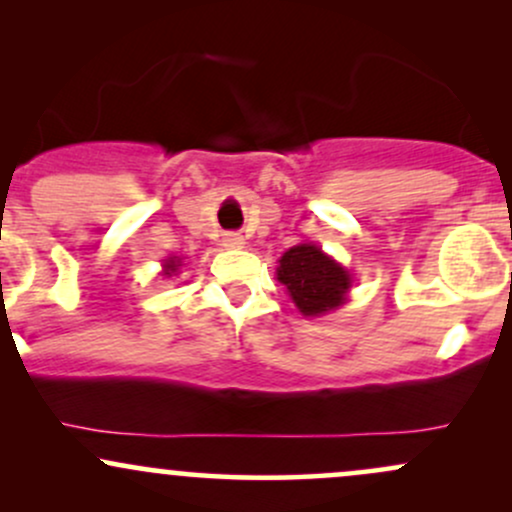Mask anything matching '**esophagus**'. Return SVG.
<instances>
[{"label":"esophagus","instance_id":"34e87169","mask_svg":"<svg viewBox=\"0 0 512 512\" xmlns=\"http://www.w3.org/2000/svg\"><path fill=\"white\" fill-rule=\"evenodd\" d=\"M221 243L223 247H228V250H240V247L245 245V238L240 233H223Z\"/></svg>","mask_w":512,"mask_h":512}]
</instances>
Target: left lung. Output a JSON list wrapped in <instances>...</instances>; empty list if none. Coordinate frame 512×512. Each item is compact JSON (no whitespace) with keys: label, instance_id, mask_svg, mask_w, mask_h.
I'll return each instance as SVG.
<instances>
[{"label":"left lung","instance_id":"obj_1","mask_svg":"<svg viewBox=\"0 0 512 512\" xmlns=\"http://www.w3.org/2000/svg\"><path fill=\"white\" fill-rule=\"evenodd\" d=\"M279 284L303 316H323L347 301L352 277L316 243H301L286 250L277 267Z\"/></svg>","mask_w":512,"mask_h":512}]
</instances>
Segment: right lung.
I'll use <instances>...</instances> for the list:
<instances>
[{
  "label": "right lung",
  "mask_w": 512,
  "mask_h": 512,
  "mask_svg": "<svg viewBox=\"0 0 512 512\" xmlns=\"http://www.w3.org/2000/svg\"><path fill=\"white\" fill-rule=\"evenodd\" d=\"M179 265H182V262H179L177 257H170V260H165V272H162V277H174Z\"/></svg>",
  "instance_id": "1"
}]
</instances>
